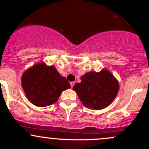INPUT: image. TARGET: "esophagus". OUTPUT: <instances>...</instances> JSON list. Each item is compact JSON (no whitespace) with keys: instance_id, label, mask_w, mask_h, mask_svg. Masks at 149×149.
<instances>
[{"instance_id":"esophagus-1","label":"esophagus","mask_w":149,"mask_h":149,"mask_svg":"<svg viewBox=\"0 0 149 149\" xmlns=\"http://www.w3.org/2000/svg\"><path fill=\"white\" fill-rule=\"evenodd\" d=\"M70 84H71V88H73V85H75V82H71V83H70Z\"/></svg>"}]
</instances>
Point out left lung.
Masks as SVG:
<instances>
[{"label":"left lung","instance_id":"1","mask_svg":"<svg viewBox=\"0 0 149 149\" xmlns=\"http://www.w3.org/2000/svg\"><path fill=\"white\" fill-rule=\"evenodd\" d=\"M80 80L81 83L75 84L73 90L78 94L83 105L93 110L108 107L119 90L118 82L107 70L100 73H87Z\"/></svg>","mask_w":149,"mask_h":149}]
</instances>
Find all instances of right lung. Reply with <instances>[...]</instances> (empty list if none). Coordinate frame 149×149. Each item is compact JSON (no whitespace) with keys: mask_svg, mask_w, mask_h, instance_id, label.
I'll return each instance as SVG.
<instances>
[{"mask_svg":"<svg viewBox=\"0 0 149 149\" xmlns=\"http://www.w3.org/2000/svg\"><path fill=\"white\" fill-rule=\"evenodd\" d=\"M22 85L27 99L39 107L55 103L61 92L71 88L69 81L54 66H47L44 63L26 71L22 77Z\"/></svg>","mask_w":149,"mask_h":149,"instance_id":"obj_1","label":"right lung"}]
</instances>
